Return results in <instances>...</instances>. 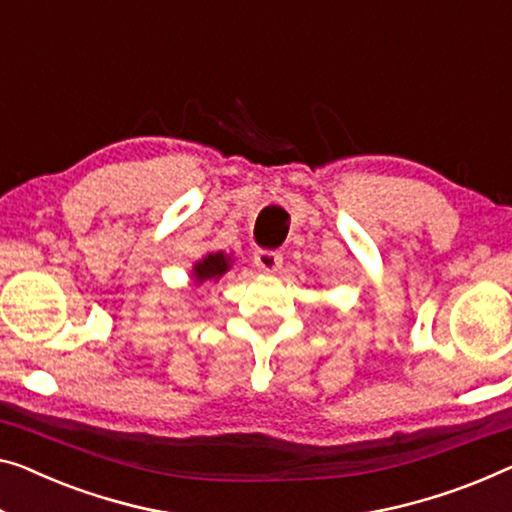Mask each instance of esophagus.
Segmentation results:
<instances>
[{"mask_svg": "<svg viewBox=\"0 0 512 512\" xmlns=\"http://www.w3.org/2000/svg\"><path fill=\"white\" fill-rule=\"evenodd\" d=\"M255 266L262 273H276L282 266V255L276 253V250H257Z\"/></svg>", "mask_w": 512, "mask_h": 512, "instance_id": "esophagus-1", "label": "esophagus"}]
</instances>
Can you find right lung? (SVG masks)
Listing matches in <instances>:
<instances>
[{
	"mask_svg": "<svg viewBox=\"0 0 512 512\" xmlns=\"http://www.w3.org/2000/svg\"><path fill=\"white\" fill-rule=\"evenodd\" d=\"M232 264V255L223 253V250H218V253H207L193 264L190 278L195 280V285H202V282H218L232 269Z\"/></svg>",
	"mask_w": 512,
	"mask_h": 512,
	"instance_id": "right-lung-1",
	"label": "right lung"
}]
</instances>
